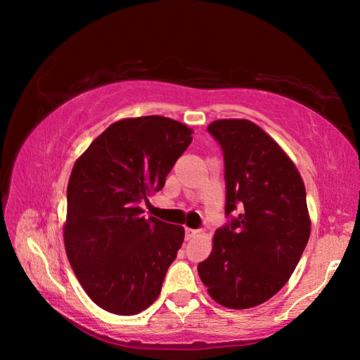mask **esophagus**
Segmentation results:
<instances>
[{
  "label": "esophagus",
  "instance_id": "1",
  "mask_svg": "<svg viewBox=\"0 0 360 360\" xmlns=\"http://www.w3.org/2000/svg\"><path fill=\"white\" fill-rule=\"evenodd\" d=\"M198 233V230H195V229H186V240H192L195 235Z\"/></svg>",
  "mask_w": 360,
  "mask_h": 360
}]
</instances>
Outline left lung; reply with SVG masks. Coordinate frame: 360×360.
<instances>
[{
    "instance_id": "1",
    "label": "left lung",
    "mask_w": 360,
    "mask_h": 360,
    "mask_svg": "<svg viewBox=\"0 0 360 360\" xmlns=\"http://www.w3.org/2000/svg\"><path fill=\"white\" fill-rule=\"evenodd\" d=\"M208 131L224 154L229 222L198 275L222 307L252 308L288 283L302 257L311 230L307 192L290 158L251 120H216Z\"/></svg>"
}]
</instances>
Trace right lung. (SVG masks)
Instances as JSON below:
<instances>
[{"instance_id":"add662e5","label":"right lung","mask_w":360,"mask_h":360,"mask_svg":"<svg viewBox=\"0 0 360 360\" xmlns=\"http://www.w3.org/2000/svg\"><path fill=\"white\" fill-rule=\"evenodd\" d=\"M192 133L162 115L124 119L109 125L72 167L66 255L87 295L109 313L138 314L160 294L184 229L146 219L139 203L162 191Z\"/></svg>"}]
</instances>
